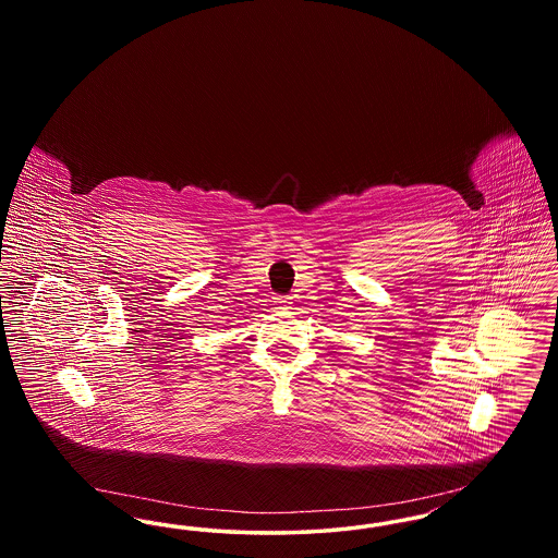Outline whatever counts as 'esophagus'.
<instances>
[{
    "instance_id": "esophagus-1",
    "label": "esophagus",
    "mask_w": 558,
    "mask_h": 558,
    "mask_svg": "<svg viewBox=\"0 0 558 558\" xmlns=\"http://www.w3.org/2000/svg\"><path fill=\"white\" fill-rule=\"evenodd\" d=\"M278 307H289L291 305V296H276L274 301Z\"/></svg>"
}]
</instances>
